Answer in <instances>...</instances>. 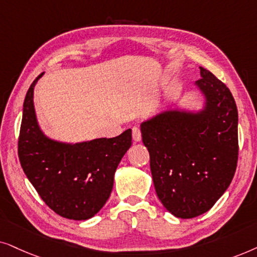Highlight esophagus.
<instances>
[{
	"label": "esophagus",
	"mask_w": 257,
	"mask_h": 257,
	"mask_svg": "<svg viewBox=\"0 0 257 257\" xmlns=\"http://www.w3.org/2000/svg\"><path fill=\"white\" fill-rule=\"evenodd\" d=\"M132 131H133V139H134V141L135 142L141 141L142 135H141V129H140V126L134 125V126H133Z\"/></svg>",
	"instance_id": "1"
}]
</instances>
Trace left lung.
I'll use <instances>...</instances> for the list:
<instances>
[{"label": "left lung", "instance_id": "left-lung-1", "mask_svg": "<svg viewBox=\"0 0 257 257\" xmlns=\"http://www.w3.org/2000/svg\"><path fill=\"white\" fill-rule=\"evenodd\" d=\"M207 97L201 114L167 111L141 124L157 196L176 217L202 215L234 177L238 160L237 107L223 82L200 67Z\"/></svg>", "mask_w": 257, "mask_h": 257}]
</instances>
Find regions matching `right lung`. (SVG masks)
<instances>
[{
    "label": "right lung",
    "instance_id": "right-lung-1",
    "mask_svg": "<svg viewBox=\"0 0 257 257\" xmlns=\"http://www.w3.org/2000/svg\"><path fill=\"white\" fill-rule=\"evenodd\" d=\"M42 74L34 80L23 103L17 143L20 163L51 210L70 220H87L110 196L115 170L132 146V131L78 145L47 139L37 125L33 103L34 87Z\"/></svg>",
    "mask_w": 257,
    "mask_h": 257
}]
</instances>
